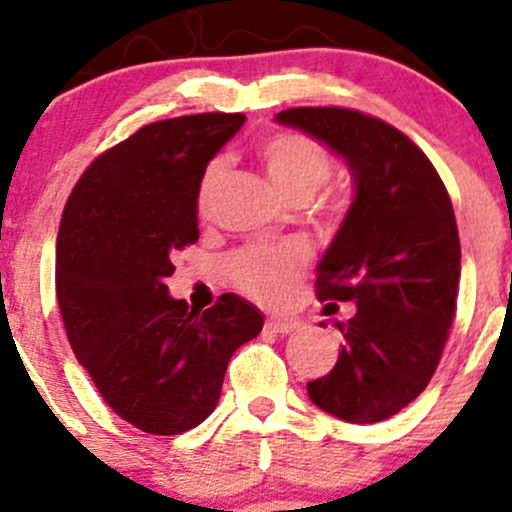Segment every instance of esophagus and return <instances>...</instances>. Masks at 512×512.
<instances>
[{
  "label": "esophagus",
  "instance_id": "esophagus-1",
  "mask_svg": "<svg viewBox=\"0 0 512 512\" xmlns=\"http://www.w3.org/2000/svg\"><path fill=\"white\" fill-rule=\"evenodd\" d=\"M298 327H301V322L296 320H281V317H272V320H267V330H272L276 334H291L296 332Z\"/></svg>",
  "mask_w": 512,
  "mask_h": 512
}]
</instances>
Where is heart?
<instances>
[{
  "mask_svg": "<svg viewBox=\"0 0 512 512\" xmlns=\"http://www.w3.org/2000/svg\"><path fill=\"white\" fill-rule=\"evenodd\" d=\"M264 170L279 195L289 202L310 199L330 180L332 156L325 146L301 132H276L257 149ZM223 173L221 158L211 161L199 180L197 207L207 211ZM305 267V252L296 245H252L240 250L231 260V279L240 291L264 303H279L296 286L298 274Z\"/></svg>",
  "mask_w": 512,
  "mask_h": 512,
  "instance_id": "b5f03b06",
  "label": "heart"
}]
</instances>
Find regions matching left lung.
Here are the masks:
<instances>
[{"instance_id": "8db88e82", "label": "left lung", "mask_w": 512, "mask_h": 512, "mask_svg": "<svg viewBox=\"0 0 512 512\" xmlns=\"http://www.w3.org/2000/svg\"><path fill=\"white\" fill-rule=\"evenodd\" d=\"M279 125L327 144L351 170L354 202L317 264L320 301H356L344 346L310 380L322 411L378 424L426 390L455 317L460 236L443 180L407 134L349 108H291ZM337 310L327 303L325 313Z\"/></svg>"}]
</instances>
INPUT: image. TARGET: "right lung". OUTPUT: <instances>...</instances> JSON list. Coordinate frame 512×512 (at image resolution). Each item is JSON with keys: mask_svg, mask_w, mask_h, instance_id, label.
Segmentation results:
<instances>
[{"mask_svg": "<svg viewBox=\"0 0 512 512\" xmlns=\"http://www.w3.org/2000/svg\"><path fill=\"white\" fill-rule=\"evenodd\" d=\"M243 122L240 113L151 122L98 156L64 207L55 272L64 330L108 407L144 433L202 424L233 351L264 325L236 293L195 310L166 286L170 255L199 238V180Z\"/></svg>", "mask_w": 512, "mask_h": 512, "instance_id": "add662e5", "label": "right lung"}]
</instances>
